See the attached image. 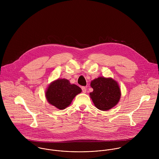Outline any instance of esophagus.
<instances>
[{"instance_id": "esophagus-1", "label": "esophagus", "mask_w": 159, "mask_h": 159, "mask_svg": "<svg viewBox=\"0 0 159 159\" xmlns=\"http://www.w3.org/2000/svg\"><path fill=\"white\" fill-rule=\"evenodd\" d=\"M81 89H82V91H83V93H86V90H87V89H86V88L85 86H83V87H81Z\"/></svg>"}]
</instances>
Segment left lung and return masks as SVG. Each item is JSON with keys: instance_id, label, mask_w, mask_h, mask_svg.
Here are the masks:
<instances>
[{"instance_id": "obj_1", "label": "left lung", "mask_w": 159, "mask_h": 159, "mask_svg": "<svg viewBox=\"0 0 159 159\" xmlns=\"http://www.w3.org/2000/svg\"><path fill=\"white\" fill-rule=\"evenodd\" d=\"M93 92L91 97L95 106L102 111L112 108L119 101L120 90L117 83L112 78L99 77L92 81Z\"/></svg>"}]
</instances>
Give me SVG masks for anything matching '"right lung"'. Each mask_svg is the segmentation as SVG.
Segmentation results:
<instances>
[{
	"label": "right lung",
	"mask_w": 159,
	"mask_h": 159,
	"mask_svg": "<svg viewBox=\"0 0 159 159\" xmlns=\"http://www.w3.org/2000/svg\"><path fill=\"white\" fill-rule=\"evenodd\" d=\"M75 84H71L66 79H58L52 82L46 92L48 102L59 110H64L70 105L74 97L81 92Z\"/></svg>",
	"instance_id": "right-lung-1"
}]
</instances>
